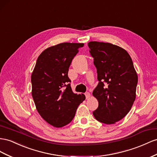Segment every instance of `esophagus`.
Here are the masks:
<instances>
[{
	"mask_svg": "<svg viewBox=\"0 0 157 157\" xmlns=\"http://www.w3.org/2000/svg\"><path fill=\"white\" fill-rule=\"evenodd\" d=\"M85 96H86V99L90 98V92H86V93H85Z\"/></svg>",
	"mask_w": 157,
	"mask_h": 157,
	"instance_id": "esophagus-1",
	"label": "esophagus"
}]
</instances>
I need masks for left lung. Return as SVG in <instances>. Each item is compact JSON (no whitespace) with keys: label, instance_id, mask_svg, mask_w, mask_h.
I'll use <instances>...</instances> for the list:
<instances>
[{"label":"left lung","instance_id":"1","mask_svg":"<svg viewBox=\"0 0 157 157\" xmlns=\"http://www.w3.org/2000/svg\"><path fill=\"white\" fill-rule=\"evenodd\" d=\"M88 45L99 81L92 92L98 101L93 115L103 124H116L128 113L136 98L137 72L129 53L120 46L98 41Z\"/></svg>","mask_w":157,"mask_h":157}]
</instances>
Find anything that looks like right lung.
<instances>
[{"label": "right lung", "instance_id": "right-lung-1", "mask_svg": "<svg viewBox=\"0 0 157 157\" xmlns=\"http://www.w3.org/2000/svg\"><path fill=\"white\" fill-rule=\"evenodd\" d=\"M84 44L62 43L45 49L38 57L31 76L32 95L41 117L56 128L73 120L76 110L85 100L72 90L69 66Z\"/></svg>", "mask_w": 157, "mask_h": 157}]
</instances>
